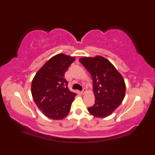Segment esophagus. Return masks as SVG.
Returning <instances> with one entry per match:
<instances>
[{
  "label": "esophagus",
  "mask_w": 155,
  "mask_h": 155,
  "mask_svg": "<svg viewBox=\"0 0 155 155\" xmlns=\"http://www.w3.org/2000/svg\"><path fill=\"white\" fill-rule=\"evenodd\" d=\"M87 89L85 88H83V91H81V93L83 94H85L86 92H87Z\"/></svg>",
  "instance_id": "esophagus-1"
}]
</instances>
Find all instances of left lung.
<instances>
[{
	"label": "left lung",
	"mask_w": 155,
	"mask_h": 155,
	"mask_svg": "<svg viewBox=\"0 0 155 155\" xmlns=\"http://www.w3.org/2000/svg\"><path fill=\"white\" fill-rule=\"evenodd\" d=\"M79 61L92 78L95 104L88 108V112L97 118L110 116L125 97L126 86L122 76L109 60L101 55L84 57Z\"/></svg>",
	"instance_id": "obj_1"
}]
</instances>
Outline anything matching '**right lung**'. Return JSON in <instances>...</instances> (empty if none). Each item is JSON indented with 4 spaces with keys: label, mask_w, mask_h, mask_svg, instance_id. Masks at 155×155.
Masks as SVG:
<instances>
[{
    "label": "right lung",
    "mask_w": 155,
    "mask_h": 155,
    "mask_svg": "<svg viewBox=\"0 0 155 155\" xmlns=\"http://www.w3.org/2000/svg\"><path fill=\"white\" fill-rule=\"evenodd\" d=\"M75 58L59 54L46 61L32 80L31 92L36 105L47 118L64 119L77 94L70 91L64 73Z\"/></svg>",
    "instance_id": "obj_1"
}]
</instances>
